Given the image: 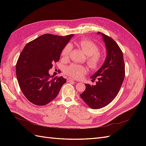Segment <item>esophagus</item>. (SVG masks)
Listing matches in <instances>:
<instances>
[{
	"label": "esophagus",
	"instance_id": "obj_1",
	"mask_svg": "<svg viewBox=\"0 0 146 146\" xmlns=\"http://www.w3.org/2000/svg\"><path fill=\"white\" fill-rule=\"evenodd\" d=\"M75 80H74L73 78H71L70 77H69L67 78V82H74Z\"/></svg>",
	"mask_w": 146,
	"mask_h": 146
}]
</instances>
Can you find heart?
Returning <instances> with one entry per match:
<instances>
[{"label":"heart","instance_id":"obj_1","mask_svg":"<svg viewBox=\"0 0 146 146\" xmlns=\"http://www.w3.org/2000/svg\"><path fill=\"white\" fill-rule=\"evenodd\" d=\"M77 44L87 56V63L90 67L92 69L98 68L100 62L101 55L96 44L88 39H83L77 42ZM71 50L72 46L68 44L63 48L61 55L65 59L68 58ZM86 72V68L84 66L76 64H70L64 69V73L74 78H81Z\"/></svg>","mask_w":146,"mask_h":146}]
</instances>
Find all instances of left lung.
<instances>
[{"mask_svg":"<svg viewBox=\"0 0 146 146\" xmlns=\"http://www.w3.org/2000/svg\"><path fill=\"white\" fill-rule=\"evenodd\" d=\"M101 35L107 49V56L100 68L91 77L98 80L95 85L85 84L86 89L80 98L92 109L105 107L117 95L125 77V64L122 52L114 40ZM97 78L96 79V78Z\"/></svg>","mask_w":146,"mask_h":146,"instance_id":"8db88e82","label":"left lung"}]
</instances>
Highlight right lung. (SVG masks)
<instances>
[{"instance_id": "add662e5", "label": "right lung", "mask_w": 146, "mask_h": 146, "mask_svg": "<svg viewBox=\"0 0 146 146\" xmlns=\"http://www.w3.org/2000/svg\"><path fill=\"white\" fill-rule=\"evenodd\" d=\"M73 36L44 34L23 48L17 61L16 73L21 90L30 102L46 105L59 93L66 79L62 76L53 77L48 70L60 60L61 52Z\"/></svg>"}]
</instances>
